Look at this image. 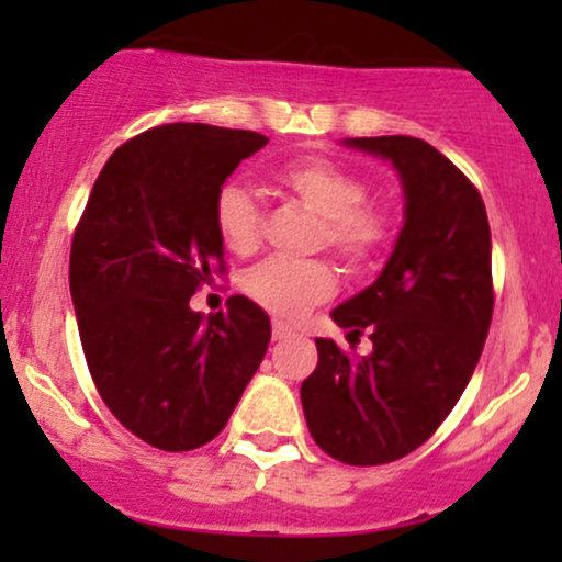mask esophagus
<instances>
[{"instance_id": "1", "label": "esophagus", "mask_w": 562, "mask_h": 562, "mask_svg": "<svg viewBox=\"0 0 562 562\" xmlns=\"http://www.w3.org/2000/svg\"><path fill=\"white\" fill-rule=\"evenodd\" d=\"M271 334H274V339H285V337H291L293 328L288 326V323L274 321V323H271Z\"/></svg>"}]
</instances>
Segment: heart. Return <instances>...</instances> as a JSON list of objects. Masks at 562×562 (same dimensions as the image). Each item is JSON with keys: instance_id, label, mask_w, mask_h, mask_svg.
Returning <instances> with one entry per match:
<instances>
[{"instance_id": "heart-1", "label": "heart", "mask_w": 562, "mask_h": 562, "mask_svg": "<svg viewBox=\"0 0 562 562\" xmlns=\"http://www.w3.org/2000/svg\"><path fill=\"white\" fill-rule=\"evenodd\" d=\"M277 184L321 217L317 245L334 249L350 269L370 266L389 245V209L364 201V179L348 168L323 157H307L282 166L277 171ZM214 228L231 252H255L263 234V209L258 198L239 181H225L214 195ZM245 291L266 313L296 321L334 296L337 274L328 260L269 258L245 277Z\"/></svg>"}]
</instances>
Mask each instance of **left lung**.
<instances>
[{
    "mask_svg": "<svg viewBox=\"0 0 562 562\" xmlns=\"http://www.w3.org/2000/svg\"><path fill=\"white\" fill-rule=\"evenodd\" d=\"M389 160L405 220L378 280L331 310L372 353L315 339L317 367L302 383L310 435L345 464H386L432 438L462 396L492 321V239L479 190L449 157L411 135L345 138Z\"/></svg>",
    "mask_w": 562,
    "mask_h": 562,
    "instance_id": "8db88e82",
    "label": "left lung"
}]
</instances>
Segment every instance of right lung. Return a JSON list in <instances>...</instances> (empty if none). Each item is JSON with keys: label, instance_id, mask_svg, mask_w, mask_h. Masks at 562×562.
<instances>
[{"label": "right lung", "instance_id": "add662e5", "mask_svg": "<svg viewBox=\"0 0 562 562\" xmlns=\"http://www.w3.org/2000/svg\"><path fill=\"white\" fill-rule=\"evenodd\" d=\"M266 144L212 124L146 130L108 157L72 236L70 293L94 386L155 449L217 438L269 348V315L247 296H231L228 313L190 307L223 271L214 195Z\"/></svg>", "mask_w": 562, "mask_h": 562}]
</instances>
